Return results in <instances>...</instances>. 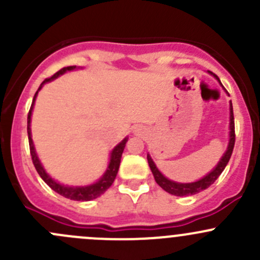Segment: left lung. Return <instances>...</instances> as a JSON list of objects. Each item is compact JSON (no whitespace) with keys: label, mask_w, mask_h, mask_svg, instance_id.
I'll use <instances>...</instances> for the list:
<instances>
[{"label":"left lung","mask_w":260,"mask_h":260,"mask_svg":"<svg viewBox=\"0 0 260 260\" xmlns=\"http://www.w3.org/2000/svg\"><path fill=\"white\" fill-rule=\"evenodd\" d=\"M212 74V73H211ZM217 80L219 78L216 75H214ZM220 81V80H219ZM234 145H235V124H234V113H233V104L230 102V140H229V146H228L226 152L224 153V156L221 157V159L219 161V164L216 165L214 170L210 172L209 175H206L205 177H203L201 180L196 181V182H191V183H179L175 182V181H171L164 176L161 172L158 171V169L156 167L154 162L152 161L151 156L147 154V159H148V165L149 169H151L152 174H153L154 180L156 182L164 188L165 191H167L169 193L175 196H190V195H195V193L200 192V191L206 190L209 186H211L212 183L216 181L217 177L221 175V172L224 171V169L226 167L228 162H229L230 157H232L233 149H234Z\"/></svg>","instance_id":"1"}]
</instances>
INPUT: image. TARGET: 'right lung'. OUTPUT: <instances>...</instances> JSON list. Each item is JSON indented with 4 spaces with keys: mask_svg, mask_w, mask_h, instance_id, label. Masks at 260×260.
Segmentation results:
<instances>
[{
    "mask_svg": "<svg viewBox=\"0 0 260 260\" xmlns=\"http://www.w3.org/2000/svg\"><path fill=\"white\" fill-rule=\"evenodd\" d=\"M73 69H75V67L62 68V69H60L59 72L55 73V74L52 75V77L46 78V79L44 80L43 83H41L40 88L38 89V91H36V93H35V95H34L32 104H31V108H30V111H28V114H27L28 145H30L31 158H32V164H34V166H35L36 171H38V174L40 175L41 179L45 181V182L48 183L50 187H51L52 190L55 191V192H57V193H59V195L64 196V198L70 199V200H75V201H89V200H93V199H96V198H98V196H101L102 193L106 192V191L108 190L109 187H111L112 183L114 182L115 176H117V174H118V170H119L120 158H122L123 149H124L125 143H127L128 138H124V140H123L122 142L119 143V145L114 147V149H113V151H112V153H111V162H109L108 169H107L106 174L103 175V177H102V179L99 180L98 182L93 183V185L84 186V187H70V186L60 185V183H57L56 181L52 180L51 177H50L49 175L46 174L45 170H44V167L41 166L40 161H39V158H38V154H36V152H35V147H34L32 138H31V128H30L31 113H32L34 103H35V99H36V95H38L39 90H40V89L43 88V85H44V84H45V83H48V81H51V80L56 79V78L59 77V75L64 74V73L68 72V70H73Z\"/></svg>",
    "mask_w": 260,
    "mask_h": 260,
    "instance_id": "right-lung-1",
    "label": "right lung"
}]
</instances>
